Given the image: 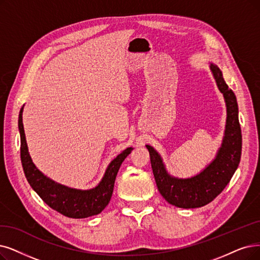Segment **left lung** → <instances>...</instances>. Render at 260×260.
<instances>
[{
    "label": "left lung",
    "instance_id": "8db88e82",
    "mask_svg": "<svg viewBox=\"0 0 260 260\" xmlns=\"http://www.w3.org/2000/svg\"><path fill=\"white\" fill-rule=\"evenodd\" d=\"M210 68L217 87L224 95L227 107L225 137L214 161L193 178H173L166 173L158 152L146 145L159 192L166 202L179 208H200L211 203L231 181L241 158L242 134L236 96L234 91L228 88L220 68L213 64Z\"/></svg>",
    "mask_w": 260,
    "mask_h": 260
}]
</instances>
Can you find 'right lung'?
<instances>
[{"label":"right lung","mask_w":260,"mask_h":260,"mask_svg":"<svg viewBox=\"0 0 260 260\" xmlns=\"http://www.w3.org/2000/svg\"><path fill=\"white\" fill-rule=\"evenodd\" d=\"M22 110L23 108H21L19 114V130L20 138H21L20 155H21L22 168L29 185L49 207L65 216L72 217V219H83V217L100 213L111 200L118 170L132 148L130 147L123 150L111 162L105 177L95 189L89 191L69 189L67 186L60 185L47 178L36 169L32 162L25 141Z\"/></svg>","instance_id":"obj_1"}]
</instances>
